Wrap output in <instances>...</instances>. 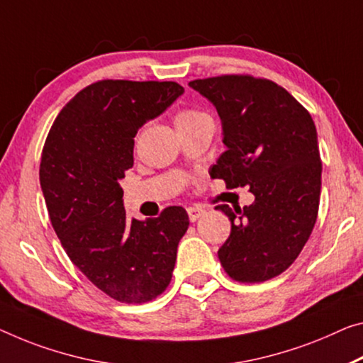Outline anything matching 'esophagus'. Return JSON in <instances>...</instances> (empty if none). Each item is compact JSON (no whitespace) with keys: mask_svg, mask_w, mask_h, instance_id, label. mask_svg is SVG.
Instances as JSON below:
<instances>
[{"mask_svg":"<svg viewBox=\"0 0 363 363\" xmlns=\"http://www.w3.org/2000/svg\"><path fill=\"white\" fill-rule=\"evenodd\" d=\"M186 213L189 216V220L191 222H196L201 216L204 214V209L203 208H198V206H191V208L186 209Z\"/></svg>","mask_w":363,"mask_h":363,"instance_id":"obj_1","label":"esophagus"}]
</instances>
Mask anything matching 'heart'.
Returning <instances> with one entry per match:
<instances>
[{"mask_svg": "<svg viewBox=\"0 0 363 363\" xmlns=\"http://www.w3.org/2000/svg\"><path fill=\"white\" fill-rule=\"evenodd\" d=\"M209 115L203 110L198 108H182L177 111L175 115V123L177 128H183V126H191L194 123H199V121L208 120Z\"/></svg>", "mask_w": 363, "mask_h": 363, "instance_id": "heart-1", "label": "heart"}]
</instances>
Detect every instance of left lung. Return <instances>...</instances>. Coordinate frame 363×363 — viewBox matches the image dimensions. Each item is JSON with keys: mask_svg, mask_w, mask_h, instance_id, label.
Wrapping results in <instances>:
<instances>
[{"mask_svg": "<svg viewBox=\"0 0 363 363\" xmlns=\"http://www.w3.org/2000/svg\"><path fill=\"white\" fill-rule=\"evenodd\" d=\"M214 104L225 152L213 165L227 188L250 186L255 203L232 211L219 248L224 271L238 282H264L287 269L313 230L321 191V159L313 118L286 89L250 74L189 81Z\"/></svg>", "mask_w": 363, "mask_h": 363, "instance_id": "left-lung-1", "label": "left lung"}]
</instances>
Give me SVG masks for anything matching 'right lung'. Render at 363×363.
Returning a JSON list of instances; mask_svg holds the SVG:
<instances>
[{
    "instance_id": "obj_1",
    "label": "right lung",
    "mask_w": 363,
    "mask_h": 363,
    "mask_svg": "<svg viewBox=\"0 0 363 363\" xmlns=\"http://www.w3.org/2000/svg\"><path fill=\"white\" fill-rule=\"evenodd\" d=\"M172 81L104 79L76 94L42 150L40 186L66 255L94 286L121 303H146L172 281L189 220L182 206L128 219L120 180L133 167L139 128L182 96Z\"/></svg>"
}]
</instances>
